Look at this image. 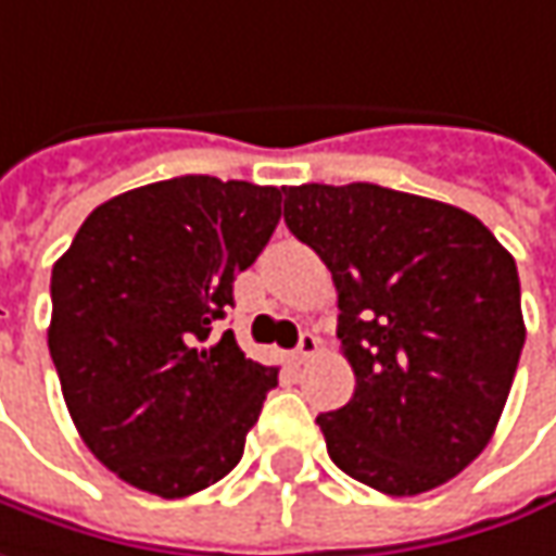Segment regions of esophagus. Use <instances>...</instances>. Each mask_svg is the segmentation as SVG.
<instances>
[{"label":"esophagus","mask_w":556,"mask_h":556,"mask_svg":"<svg viewBox=\"0 0 556 556\" xmlns=\"http://www.w3.org/2000/svg\"><path fill=\"white\" fill-rule=\"evenodd\" d=\"M318 346H321V343H318V337H315L312 330H305V333L299 337V346H295L292 359H295V363H308V359L318 353Z\"/></svg>","instance_id":"esophagus-1"}]
</instances>
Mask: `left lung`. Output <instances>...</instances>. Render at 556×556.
Returning a JSON list of instances; mask_svg holds the SVG:
<instances>
[{
  "mask_svg": "<svg viewBox=\"0 0 556 556\" xmlns=\"http://www.w3.org/2000/svg\"><path fill=\"white\" fill-rule=\"evenodd\" d=\"M286 226L337 286L350 404L318 417L330 462L417 496L486 448L526 343L513 254L471 213L379 184L282 187Z\"/></svg>",
  "mask_w": 556,
  "mask_h": 556,
  "instance_id": "1",
  "label": "left lung"
}]
</instances>
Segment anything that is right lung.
Masks as SVG:
<instances>
[{"label":"right lung","instance_id":"obj_1","mask_svg":"<svg viewBox=\"0 0 556 556\" xmlns=\"http://www.w3.org/2000/svg\"><path fill=\"white\" fill-rule=\"evenodd\" d=\"M282 190L184 175L101 203L53 264L47 346L81 442L132 486L190 496L241 462L277 366L216 325Z\"/></svg>","mask_w":556,"mask_h":556}]
</instances>
